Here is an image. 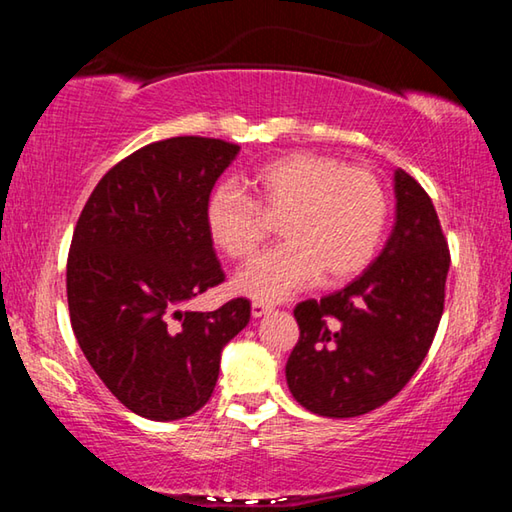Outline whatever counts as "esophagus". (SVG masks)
I'll return each instance as SVG.
<instances>
[{
  "label": "esophagus",
  "instance_id": "1",
  "mask_svg": "<svg viewBox=\"0 0 512 512\" xmlns=\"http://www.w3.org/2000/svg\"><path fill=\"white\" fill-rule=\"evenodd\" d=\"M275 307L268 305V302H253V318H262L271 314Z\"/></svg>",
  "mask_w": 512,
  "mask_h": 512
}]
</instances>
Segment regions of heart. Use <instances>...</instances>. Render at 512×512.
I'll use <instances>...</instances> for the list:
<instances>
[{
    "instance_id": "1",
    "label": "heart",
    "mask_w": 512,
    "mask_h": 512,
    "mask_svg": "<svg viewBox=\"0 0 512 512\" xmlns=\"http://www.w3.org/2000/svg\"><path fill=\"white\" fill-rule=\"evenodd\" d=\"M244 194L216 187L205 203L212 244L230 259H248L282 221L287 244L239 271L232 287L259 302H280L320 280L345 282L375 257L386 228L388 198L375 173L339 158L291 153L257 167Z\"/></svg>"
}]
</instances>
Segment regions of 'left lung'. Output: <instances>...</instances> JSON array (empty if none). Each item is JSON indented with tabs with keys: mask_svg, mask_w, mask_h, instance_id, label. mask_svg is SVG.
<instances>
[{
	"mask_svg": "<svg viewBox=\"0 0 512 512\" xmlns=\"http://www.w3.org/2000/svg\"><path fill=\"white\" fill-rule=\"evenodd\" d=\"M395 225L348 287L293 309L300 339L287 361L291 395L325 418H357L402 391L443 316L449 248L427 192L395 169Z\"/></svg>",
	"mask_w": 512,
	"mask_h": 512,
	"instance_id": "left-lung-1",
	"label": "left lung"
}]
</instances>
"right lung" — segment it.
I'll list each match as a JSON object with an SVG mask.
<instances>
[{"label":"right lung","instance_id":"right-lung-1","mask_svg":"<svg viewBox=\"0 0 512 512\" xmlns=\"http://www.w3.org/2000/svg\"><path fill=\"white\" fill-rule=\"evenodd\" d=\"M239 146L210 137L153 142L94 187L67 259V305L85 359L117 400L169 422L207 404L221 352L250 302L183 311L223 282L205 203Z\"/></svg>","mask_w":512,"mask_h":512}]
</instances>
